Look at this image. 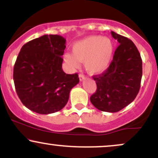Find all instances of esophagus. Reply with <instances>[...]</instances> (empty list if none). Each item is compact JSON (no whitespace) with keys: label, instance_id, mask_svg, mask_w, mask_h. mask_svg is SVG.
I'll return each mask as SVG.
<instances>
[{"label":"esophagus","instance_id":"obj_1","mask_svg":"<svg viewBox=\"0 0 158 158\" xmlns=\"http://www.w3.org/2000/svg\"><path fill=\"white\" fill-rule=\"evenodd\" d=\"M79 80H80L81 81H83V80H84V79H85V75H84V74H82V73H79Z\"/></svg>","mask_w":158,"mask_h":158}]
</instances>
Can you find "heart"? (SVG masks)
Masks as SVG:
<instances>
[{
	"label": "heart",
	"mask_w": 158,
	"mask_h": 158,
	"mask_svg": "<svg viewBox=\"0 0 158 158\" xmlns=\"http://www.w3.org/2000/svg\"><path fill=\"white\" fill-rule=\"evenodd\" d=\"M111 40L100 35H90L79 40L73 44V55L66 53L64 61L71 68H77L79 62H85L87 71L90 74H99L109 66L113 54Z\"/></svg>",
	"instance_id": "b5f03b06"
}]
</instances>
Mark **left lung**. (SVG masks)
I'll return each mask as SVG.
<instances>
[{
    "label": "left lung",
    "mask_w": 158,
    "mask_h": 158,
    "mask_svg": "<svg viewBox=\"0 0 158 158\" xmlns=\"http://www.w3.org/2000/svg\"><path fill=\"white\" fill-rule=\"evenodd\" d=\"M119 45L113 60L101 75L93 77L97 91L90 98L97 109L114 113L129 105L137 97L142 79V59L137 47L128 38L111 31Z\"/></svg>",
    "instance_id": "8db88e82"
}]
</instances>
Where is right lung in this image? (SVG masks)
Here are the masks:
<instances>
[{"label": "right lung", "instance_id": "1", "mask_svg": "<svg viewBox=\"0 0 158 158\" xmlns=\"http://www.w3.org/2000/svg\"><path fill=\"white\" fill-rule=\"evenodd\" d=\"M66 39L59 35H44L21 48L15 63L13 79L21 102L28 109L49 114L62 109L70 90L79 83L77 73L62 70Z\"/></svg>", "mask_w": 158, "mask_h": 158}]
</instances>
